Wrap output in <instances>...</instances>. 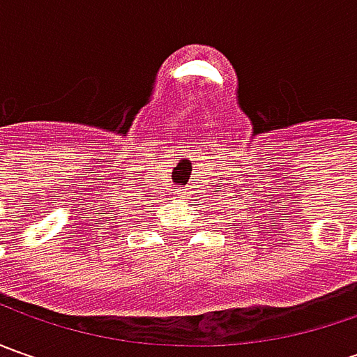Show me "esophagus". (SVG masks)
I'll use <instances>...</instances> for the list:
<instances>
[{
  "label": "esophagus",
  "instance_id": "obj_1",
  "mask_svg": "<svg viewBox=\"0 0 357 357\" xmlns=\"http://www.w3.org/2000/svg\"><path fill=\"white\" fill-rule=\"evenodd\" d=\"M176 195H178V199H183L185 197V188H176Z\"/></svg>",
  "mask_w": 357,
  "mask_h": 357
}]
</instances>
